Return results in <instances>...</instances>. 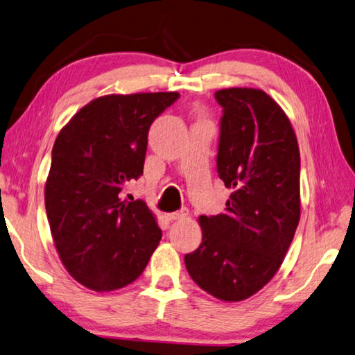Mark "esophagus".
Masks as SVG:
<instances>
[{"mask_svg":"<svg viewBox=\"0 0 355 355\" xmlns=\"http://www.w3.org/2000/svg\"><path fill=\"white\" fill-rule=\"evenodd\" d=\"M184 217H187V209H181V211L171 212V214H168V216H166V218L171 220V222H173V220H181Z\"/></svg>","mask_w":355,"mask_h":355,"instance_id":"esophagus-1","label":"esophagus"}]
</instances>
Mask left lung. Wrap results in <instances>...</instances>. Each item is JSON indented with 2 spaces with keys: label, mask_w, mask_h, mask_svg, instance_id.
Masks as SVG:
<instances>
[{
  "label": "left lung",
  "mask_w": 355,
  "mask_h": 355,
  "mask_svg": "<svg viewBox=\"0 0 355 355\" xmlns=\"http://www.w3.org/2000/svg\"><path fill=\"white\" fill-rule=\"evenodd\" d=\"M217 173L232 193L201 216L202 241L184 257L201 289L226 302L258 293L280 269L300 218V154L288 116L261 89L216 92Z\"/></svg>",
  "instance_id": "left-lung-1"
}]
</instances>
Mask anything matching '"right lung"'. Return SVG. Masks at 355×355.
Listing matches in <instances>:
<instances>
[{"mask_svg":"<svg viewBox=\"0 0 355 355\" xmlns=\"http://www.w3.org/2000/svg\"><path fill=\"white\" fill-rule=\"evenodd\" d=\"M178 92L98 97L60 132L51 149L45 209L62 264L92 291L141 275L162 239L143 200L123 201L143 174L149 127Z\"/></svg>","mask_w":355,"mask_h":355,"instance_id":"obj_1","label":"right lung"}]
</instances>
